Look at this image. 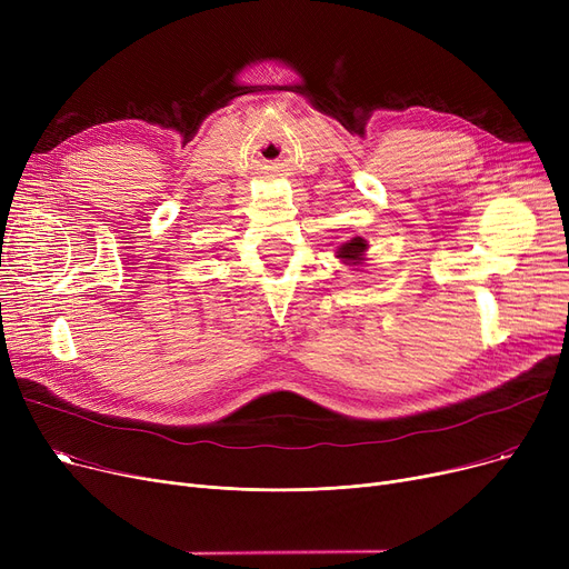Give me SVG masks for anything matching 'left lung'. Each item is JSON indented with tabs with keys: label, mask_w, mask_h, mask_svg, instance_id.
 Masks as SVG:
<instances>
[{
	"label": "left lung",
	"mask_w": 569,
	"mask_h": 569,
	"mask_svg": "<svg viewBox=\"0 0 569 569\" xmlns=\"http://www.w3.org/2000/svg\"><path fill=\"white\" fill-rule=\"evenodd\" d=\"M365 249H367L365 239H362V237H355V239H350L348 244H343L337 253H339V258H343V260H362Z\"/></svg>",
	"instance_id": "obj_1"
}]
</instances>
